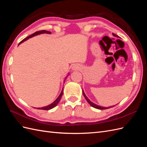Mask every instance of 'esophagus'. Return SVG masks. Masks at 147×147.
<instances>
[{
    "instance_id": "obj_1",
    "label": "esophagus",
    "mask_w": 147,
    "mask_h": 147,
    "mask_svg": "<svg viewBox=\"0 0 147 147\" xmlns=\"http://www.w3.org/2000/svg\"><path fill=\"white\" fill-rule=\"evenodd\" d=\"M80 69V66H78V65H76V64L74 65L73 67H72V69L74 70H78V69Z\"/></svg>"
}]
</instances>
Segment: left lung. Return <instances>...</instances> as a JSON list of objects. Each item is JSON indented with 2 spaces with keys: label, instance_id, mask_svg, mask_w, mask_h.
Masks as SVG:
<instances>
[{
  "label": "left lung",
  "instance_id": "1",
  "mask_svg": "<svg viewBox=\"0 0 147 147\" xmlns=\"http://www.w3.org/2000/svg\"><path fill=\"white\" fill-rule=\"evenodd\" d=\"M113 34V36H115V37H118V35H115V34ZM83 94L84 97H85V99H86L87 102H88L89 104H90V105L91 106H92V107H94V108H95V109H100V110H104V109H109V108L113 107H114V106H111V107H101V106H99V105H96V104H94V103H93V102H92L91 101H90V99H89L88 98V97H86V96L85 95V94H84V92L83 90Z\"/></svg>",
  "mask_w": 147,
  "mask_h": 147
}]
</instances>
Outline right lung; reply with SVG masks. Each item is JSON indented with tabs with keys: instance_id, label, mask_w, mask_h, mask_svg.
<instances>
[{
	"instance_id": "1",
	"label": "right lung",
	"mask_w": 147,
	"mask_h": 147,
	"mask_svg": "<svg viewBox=\"0 0 147 147\" xmlns=\"http://www.w3.org/2000/svg\"><path fill=\"white\" fill-rule=\"evenodd\" d=\"M44 33H46V34H51V33L50 32V31H47V30H45L37 31V32H35L33 34L30 35H29V36H28V37H26V38H25L24 39H23V40H22V41L20 43V44L21 43L24 42L26 41V40H27L29 39V38L34 37V36H35V35H38V34H44ZM63 90H62V91H61V94H60L59 96H58V97H57V98L54 102H53L52 104H50V105H47V106H45V107H41V108H37V109L48 110H50V109H53V108L55 107L57 105V104L59 103V102L60 101L61 98L62 96H63Z\"/></svg>"
}]
</instances>
